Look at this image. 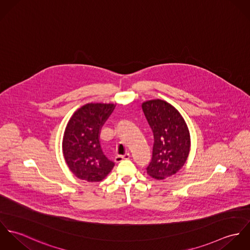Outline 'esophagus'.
I'll list each match as a JSON object with an SVG mask.
<instances>
[{
    "instance_id": "34e87169",
    "label": "esophagus",
    "mask_w": 250,
    "mask_h": 250,
    "mask_svg": "<svg viewBox=\"0 0 250 250\" xmlns=\"http://www.w3.org/2000/svg\"><path fill=\"white\" fill-rule=\"evenodd\" d=\"M129 158H130V154L129 153H126L125 155H117L115 157V162L119 163V162H122L123 160H128Z\"/></svg>"
}]
</instances>
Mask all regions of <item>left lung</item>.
Masks as SVG:
<instances>
[{
  "mask_svg": "<svg viewBox=\"0 0 250 250\" xmlns=\"http://www.w3.org/2000/svg\"><path fill=\"white\" fill-rule=\"evenodd\" d=\"M142 107L154 136L147 174L164 180L184 167L190 148L189 132L183 116L169 103L155 99L144 102Z\"/></svg>",
  "mask_w": 250,
  "mask_h": 250,
  "instance_id": "obj_1",
  "label": "left lung"
}]
</instances>
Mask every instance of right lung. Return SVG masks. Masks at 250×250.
Returning a JSON list of instances; mask_svg holds the SVG:
<instances>
[{"label": "right lung", "instance_id": "right-lung-1", "mask_svg": "<svg viewBox=\"0 0 250 250\" xmlns=\"http://www.w3.org/2000/svg\"><path fill=\"white\" fill-rule=\"evenodd\" d=\"M114 109L113 104L90 103L77 109L65 128L62 152L72 173L87 182H100L114 167L103 153L100 130Z\"/></svg>", "mask_w": 250, "mask_h": 250}]
</instances>
